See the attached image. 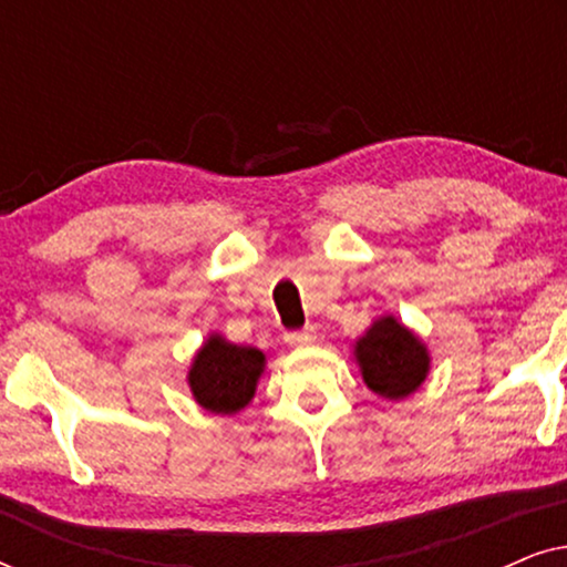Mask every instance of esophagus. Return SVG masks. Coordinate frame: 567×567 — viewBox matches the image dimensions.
Listing matches in <instances>:
<instances>
[{
	"mask_svg": "<svg viewBox=\"0 0 567 567\" xmlns=\"http://www.w3.org/2000/svg\"><path fill=\"white\" fill-rule=\"evenodd\" d=\"M315 338H317V332H315L312 324H309V328H305V330L289 332V336H286V343H289V346H312Z\"/></svg>",
	"mask_w": 567,
	"mask_h": 567,
	"instance_id": "1",
	"label": "esophagus"
}]
</instances>
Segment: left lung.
Returning <instances> with one entry per match:
<instances>
[{
	"mask_svg": "<svg viewBox=\"0 0 567 567\" xmlns=\"http://www.w3.org/2000/svg\"><path fill=\"white\" fill-rule=\"evenodd\" d=\"M353 355L369 390L386 400H402L413 394L431 369L429 348L392 315L379 317L355 340Z\"/></svg>",
	"mask_w": 567,
	"mask_h": 567,
	"instance_id": "1",
	"label": "left lung"
}]
</instances>
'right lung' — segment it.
<instances>
[{
    "label": "right lung",
    "mask_w": 567,
    "mask_h": 567,
    "mask_svg": "<svg viewBox=\"0 0 567 567\" xmlns=\"http://www.w3.org/2000/svg\"><path fill=\"white\" fill-rule=\"evenodd\" d=\"M266 369V355L252 346H235L208 336L190 363L188 384L196 402L214 415H235L250 405Z\"/></svg>",
    "instance_id": "add662e5"
}]
</instances>
